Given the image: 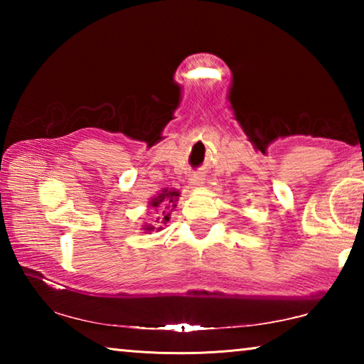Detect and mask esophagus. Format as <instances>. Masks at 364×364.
<instances>
[{
    "label": "esophagus",
    "mask_w": 364,
    "mask_h": 364,
    "mask_svg": "<svg viewBox=\"0 0 364 364\" xmlns=\"http://www.w3.org/2000/svg\"><path fill=\"white\" fill-rule=\"evenodd\" d=\"M204 175H200V173H196L193 178H191V183L194 184V186H202V184H204Z\"/></svg>",
    "instance_id": "esophagus-1"
}]
</instances>
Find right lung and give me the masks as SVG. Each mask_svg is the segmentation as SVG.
I'll return each instance as SVG.
<instances>
[{"label":"right lung","instance_id":"obj_1","mask_svg":"<svg viewBox=\"0 0 364 364\" xmlns=\"http://www.w3.org/2000/svg\"><path fill=\"white\" fill-rule=\"evenodd\" d=\"M178 196H180V193H178V191H168V189H165V191H162V193H160L157 197H154V199L149 202V204H151V207H159L160 204H162V202H165V205H167L168 204V202H170V204H171V207H176L175 205V200H176V197ZM165 208H167V207H165ZM162 214L164 215V217L162 218L161 215H160V217L157 218V221L159 219L161 220L159 223H167V221L170 220V217H168V213L167 215H165V212H162ZM144 230L146 231H152L154 230V226H146L144 228ZM159 230H160V228H159Z\"/></svg>","mask_w":364,"mask_h":364}]
</instances>
